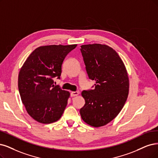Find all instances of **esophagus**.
<instances>
[{"label":"esophagus","instance_id":"obj_1","mask_svg":"<svg viewBox=\"0 0 158 158\" xmlns=\"http://www.w3.org/2000/svg\"><path fill=\"white\" fill-rule=\"evenodd\" d=\"M71 96L73 97V96H77L79 95V92L78 91H75V92H71Z\"/></svg>","mask_w":158,"mask_h":158}]
</instances>
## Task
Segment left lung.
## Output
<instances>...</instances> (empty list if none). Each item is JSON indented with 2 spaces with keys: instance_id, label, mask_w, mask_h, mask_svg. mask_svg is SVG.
Returning a JSON list of instances; mask_svg holds the SVG:
<instances>
[{
  "instance_id": "left-lung-1",
  "label": "left lung",
  "mask_w": 158,
  "mask_h": 158,
  "mask_svg": "<svg viewBox=\"0 0 158 158\" xmlns=\"http://www.w3.org/2000/svg\"><path fill=\"white\" fill-rule=\"evenodd\" d=\"M80 49L89 77L96 81L94 89L81 93L85 104L80 114L89 125L103 126L124 106L129 92L127 73L117 52L106 45H83Z\"/></svg>"
}]
</instances>
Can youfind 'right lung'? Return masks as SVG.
<instances>
[{
  "label": "right lung",
  "instance_id": "obj_1",
  "mask_svg": "<svg viewBox=\"0 0 158 158\" xmlns=\"http://www.w3.org/2000/svg\"><path fill=\"white\" fill-rule=\"evenodd\" d=\"M77 45L41 46L29 55L20 69L18 88L22 102L31 117L40 123L59 120L65 109L69 92L54 85L60 79L62 64Z\"/></svg>",
  "mask_w": 158,
  "mask_h": 158
}]
</instances>
